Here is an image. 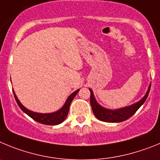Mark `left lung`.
I'll list each match as a JSON object with an SVG mask.
<instances>
[{
  "mask_svg": "<svg viewBox=\"0 0 160 160\" xmlns=\"http://www.w3.org/2000/svg\"><path fill=\"white\" fill-rule=\"evenodd\" d=\"M151 84L148 87V91H147L146 94L139 101L136 102L134 104L128 106V107L116 109V110H111V109L104 108L97 103L93 95L92 90L89 88L91 95H90V103L92 112L96 117L98 119H100L101 121L108 122V123H119V122L124 121L126 119H129L131 116H133L136 113V111L146 101L147 98H148L149 92H150Z\"/></svg>",
  "mask_w": 160,
  "mask_h": 160,
  "instance_id": "1",
  "label": "left lung"
}]
</instances>
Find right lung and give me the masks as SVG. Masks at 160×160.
<instances>
[{"label": "right lung", "mask_w": 160, "mask_h": 160, "mask_svg": "<svg viewBox=\"0 0 160 160\" xmlns=\"http://www.w3.org/2000/svg\"><path fill=\"white\" fill-rule=\"evenodd\" d=\"M79 91H80V89L75 91L74 92L72 93V94L68 97L65 103H64V106H63L60 110L57 111V112H52V113H37V112H34L28 110V109H27L26 108L24 107V106L21 104L20 100H18V98L16 96L13 90H12V92H13V95L14 97H15L16 101H17V104H18V106L20 107V108H21L24 113H26L28 116H30L32 119H33L34 120L37 121L38 123H43V124L57 125L62 123L64 119H65V118L67 117L68 113V110H69L70 104H71L72 101V100L74 99L75 96H77V94L78 93Z\"/></svg>", "instance_id": "1"}]
</instances>
